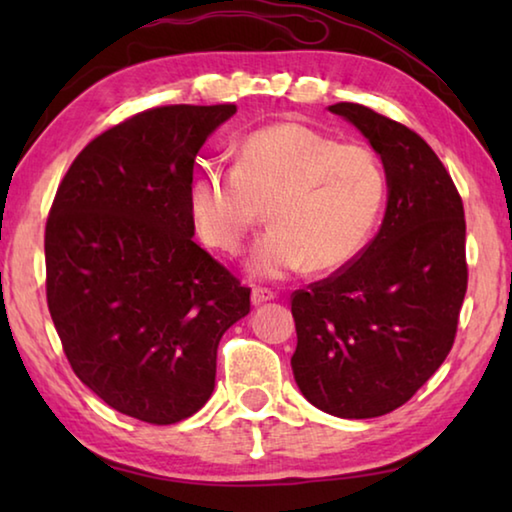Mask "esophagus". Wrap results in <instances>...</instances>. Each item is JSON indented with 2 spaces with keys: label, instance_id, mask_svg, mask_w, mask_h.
<instances>
[{
  "label": "esophagus",
  "instance_id": "1",
  "mask_svg": "<svg viewBox=\"0 0 512 512\" xmlns=\"http://www.w3.org/2000/svg\"><path fill=\"white\" fill-rule=\"evenodd\" d=\"M273 298H275V291L266 289V287H255L253 293H250V300H253L255 307H257V305H264V302L273 300Z\"/></svg>",
  "mask_w": 512,
  "mask_h": 512
}]
</instances>
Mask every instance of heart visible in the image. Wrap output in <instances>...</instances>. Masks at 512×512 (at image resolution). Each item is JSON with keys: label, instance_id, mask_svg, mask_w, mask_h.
<instances>
[{"label": "heart", "instance_id": "b5f03b06", "mask_svg": "<svg viewBox=\"0 0 512 512\" xmlns=\"http://www.w3.org/2000/svg\"><path fill=\"white\" fill-rule=\"evenodd\" d=\"M386 189V169L370 146L287 121L248 135L235 167L196 173L189 212L207 246L237 255L268 210L273 228L248 268L277 280L307 266L329 273L352 264L375 230Z\"/></svg>", "mask_w": 512, "mask_h": 512}]
</instances>
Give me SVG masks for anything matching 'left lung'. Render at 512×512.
<instances>
[{
  "label": "left lung",
  "instance_id": "8db88e82",
  "mask_svg": "<svg viewBox=\"0 0 512 512\" xmlns=\"http://www.w3.org/2000/svg\"><path fill=\"white\" fill-rule=\"evenodd\" d=\"M381 155L388 205L352 264L291 296V357L307 400L336 418H377L427 384L452 350L467 291L465 212L422 137L361 103H334Z\"/></svg>",
  "mask_w": 512,
  "mask_h": 512
}]
</instances>
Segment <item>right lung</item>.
Segmentation results:
<instances>
[{
	"label": "right lung",
	"mask_w": 512,
	"mask_h": 512,
	"mask_svg": "<svg viewBox=\"0 0 512 512\" xmlns=\"http://www.w3.org/2000/svg\"><path fill=\"white\" fill-rule=\"evenodd\" d=\"M235 103L158 106L76 155L45 228L47 305L92 393L149 424L210 400L216 348L250 311V289L194 244V160Z\"/></svg>",
	"instance_id": "1"
}]
</instances>
